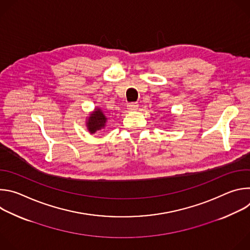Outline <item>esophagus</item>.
Returning a JSON list of instances; mask_svg holds the SVG:
<instances>
[{
    "label": "esophagus",
    "mask_w": 250,
    "mask_h": 250,
    "mask_svg": "<svg viewBox=\"0 0 250 250\" xmlns=\"http://www.w3.org/2000/svg\"><path fill=\"white\" fill-rule=\"evenodd\" d=\"M138 108V105L136 103H130L129 104H127V110L129 112H132V111H136Z\"/></svg>",
    "instance_id": "obj_1"
}]
</instances>
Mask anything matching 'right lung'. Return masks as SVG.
I'll return each instance as SVG.
<instances>
[{
    "label": "right lung",
    "mask_w": 250,
    "mask_h": 250,
    "mask_svg": "<svg viewBox=\"0 0 250 250\" xmlns=\"http://www.w3.org/2000/svg\"><path fill=\"white\" fill-rule=\"evenodd\" d=\"M106 122L108 118L100 108L96 106L94 111L89 113V116L86 118V127L90 134H95L98 131H104Z\"/></svg>",
    "instance_id": "add662e5"
}]
</instances>
